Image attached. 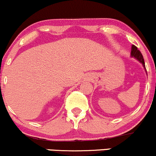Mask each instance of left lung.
Listing matches in <instances>:
<instances>
[{
	"label": "left lung",
	"instance_id": "left-lung-1",
	"mask_svg": "<svg viewBox=\"0 0 156 156\" xmlns=\"http://www.w3.org/2000/svg\"><path fill=\"white\" fill-rule=\"evenodd\" d=\"M131 55H132V57L136 58V59H137L138 61H140V62H141L142 65H143V67H144V69L146 70L145 65H144V61L143 56H142V54L141 52H140V51L138 50L137 47H136V46H134V45H133L132 47V53H131ZM146 72H147V70H146Z\"/></svg>",
	"mask_w": 156,
	"mask_h": 156
}]
</instances>
